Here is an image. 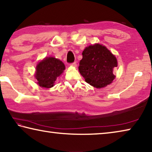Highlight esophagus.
Here are the masks:
<instances>
[{
	"mask_svg": "<svg viewBox=\"0 0 152 152\" xmlns=\"http://www.w3.org/2000/svg\"><path fill=\"white\" fill-rule=\"evenodd\" d=\"M70 66H74V67H76V66H77V64H76V61H74V62H73V63H71V64H70Z\"/></svg>",
	"mask_w": 152,
	"mask_h": 152,
	"instance_id": "esophagus-1",
	"label": "esophagus"
}]
</instances>
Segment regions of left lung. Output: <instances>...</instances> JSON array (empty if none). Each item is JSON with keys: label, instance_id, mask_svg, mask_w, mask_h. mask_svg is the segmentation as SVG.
<instances>
[{"label": "left lung", "instance_id": "obj_1", "mask_svg": "<svg viewBox=\"0 0 152 152\" xmlns=\"http://www.w3.org/2000/svg\"><path fill=\"white\" fill-rule=\"evenodd\" d=\"M117 66L116 58L106 47L94 44L83 51L78 70L87 83L96 88H102L114 80L113 70Z\"/></svg>", "mask_w": 152, "mask_h": 152}]
</instances>
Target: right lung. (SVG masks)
I'll list each match as a JSON object with an SVG mask.
<instances>
[{"instance_id": "add662e5", "label": "right lung", "mask_w": 152, "mask_h": 152, "mask_svg": "<svg viewBox=\"0 0 152 152\" xmlns=\"http://www.w3.org/2000/svg\"><path fill=\"white\" fill-rule=\"evenodd\" d=\"M64 70L65 66L62 61L55 58H46L36 67L35 78L37 84L44 88H51Z\"/></svg>"}]
</instances>
